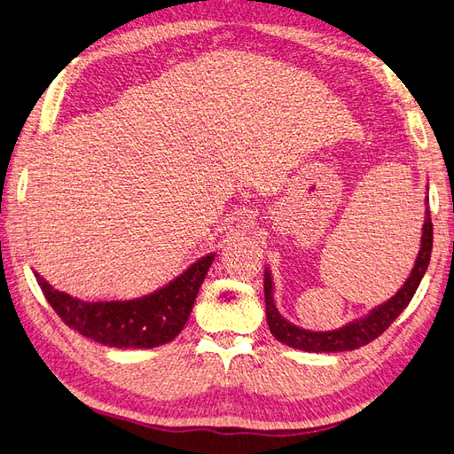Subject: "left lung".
Returning <instances> with one entry per match:
<instances>
[{
  "mask_svg": "<svg viewBox=\"0 0 454 454\" xmlns=\"http://www.w3.org/2000/svg\"><path fill=\"white\" fill-rule=\"evenodd\" d=\"M431 247H434V224H431L429 208H426V223H424V236H421V247L418 253L416 265L412 269V275L408 277L404 286L400 288L395 296L375 308L367 317L348 323L339 331H326V333H313L303 331L300 326L288 323L278 313L275 300H272V280L269 270L265 272V303H267V323L269 329L277 340L282 344H288L292 348L305 352H344V350H356V348L370 344L377 336H381L391 323L398 317L400 313L406 309L410 300L414 298V294L419 286L421 278H424Z\"/></svg>",
  "mask_w": 454,
  "mask_h": 454,
  "instance_id": "1",
  "label": "left lung"
}]
</instances>
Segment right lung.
<instances>
[{
  "label": "right lung",
  "instance_id": "1",
  "mask_svg": "<svg viewBox=\"0 0 454 454\" xmlns=\"http://www.w3.org/2000/svg\"><path fill=\"white\" fill-rule=\"evenodd\" d=\"M213 259V253L201 257L168 286L129 301H81L40 275L36 280L59 319L87 339L114 348H154L182 333Z\"/></svg>",
  "mask_w": 454,
  "mask_h": 454
}]
</instances>
